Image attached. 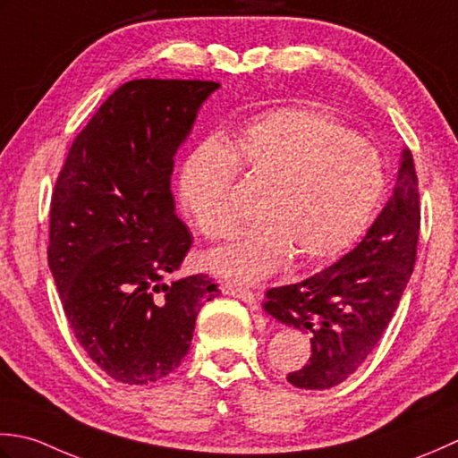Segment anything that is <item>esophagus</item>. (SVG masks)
<instances>
[{
	"label": "esophagus",
	"instance_id": "obj_1",
	"mask_svg": "<svg viewBox=\"0 0 458 458\" xmlns=\"http://www.w3.org/2000/svg\"><path fill=\"white\" fill-rule=\"evenodd\" d=\"M221 291H223V294H229L233 298H239V301H242V302L249 304V306H255L257 304V296L250 293V291H247V288H242V286H237V284H233V283H221Z\"/></svg>",
	"mask_w": 458,
	"mask_h": 458
}]
</instances>
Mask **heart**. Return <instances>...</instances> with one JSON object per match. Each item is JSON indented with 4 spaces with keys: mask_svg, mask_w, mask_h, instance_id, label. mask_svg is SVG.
Listing matches in <instances>:
<instances>
[{
    "mask_svg": "<svg viewBox=\"0 0 458 458\" xmlns=\"http://www.w3.org/2000/svg\"><path fill=\"white\" fill-rule=\"evenodd\" d=\"M265 185L257 225L213 249L208 267L235 283H257L284 265H314L346 250L384 191L377 154L346 126L310 108L265 112L231 142L195 146L180 172V201L205 237L237 225L231 190L237 172Z\"/></svg>",
    "mask_w": 458,
    "mask_h": 458,
    "instance_id": "b5f03b06",
    "label": "heart"
}]
</instances>
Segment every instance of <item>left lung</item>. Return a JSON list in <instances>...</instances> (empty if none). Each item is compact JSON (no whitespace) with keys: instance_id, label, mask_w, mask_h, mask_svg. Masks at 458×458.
<instances>
[{"instance_id":"obj_1","label":"left lung","mask_w":458,"mask_h":458,"mask_svg":"<svg viewBox=\"0 0 458 458\" xmlns=\"http://www.w3.org/2000/svg\"><path fill=\"white\" fill-rule=\"evenodd\" d=\"M419 227L417 174L405 148L394 195L358 247L306 281L267 293V314L310 334V361L286 376L294 387L338 386L376 348L411 278Z\"/></svg>"}]
</instances>
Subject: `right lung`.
Wrapping results in <instances>:
<instances>
[{
  "label": "right lung",
  "instance_id": "add662e5",
  "mask_svg": "<svg viewBox=\"0 0 458 458\" xmlns=\"http://www.w3.org/2000/svg\"><path fill=\"white\" fill-rule=\"evenodd\" d=\"M221 85L140 79L116 89L74 138L51 199L49 268L89 358L112 379L146 386L191 346L208 275L165 283L191 233L170 190L174 156Z\"/></svg>",
  "mask_w": 458,
  "mask_h": 458
}]
</instances>
